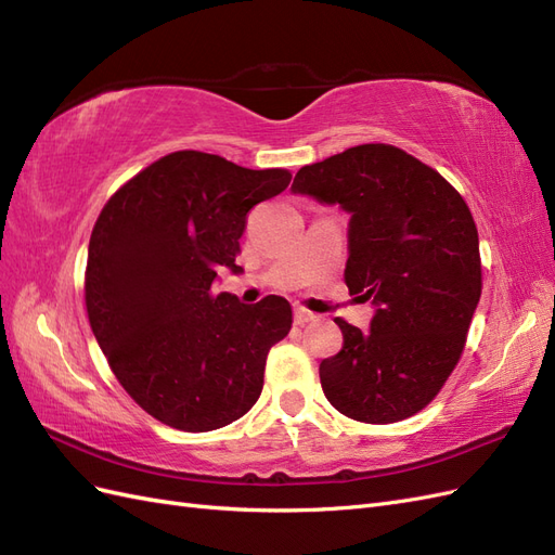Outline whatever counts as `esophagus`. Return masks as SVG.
Segmentation results:
<instances>
[{
  "label": "esophagus",
  "instance_id": "obj_1",
  "mask_svg": "<svg viewBox=\"0 0 555 555\" xmlns=\"http://www.w3.org/2000/svg\"><path fill=\"white\" fill-rule=\"evenodd\" d=\"M314 319H317L314 312H310V310H306V308H294V322H296L298 326H304V324H308V322H314Z\"/></svg>",
  "mask_w": 555,
  "mask_h": 555
}]
</instances>
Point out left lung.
Listing matches in <instances>:
<instances>
[{
  "mask_svg": "<svg viewBox=\"0 0 555 555\" xmlns=\"http://www.w3.org/2000/svg\"><path fill=\"white\" fill-rule=\"evenodd\" d=\"M292 192L351 215L345 282L375 306L365 333L335 319L343 349L319 365L324 396L357 422H402L440 393L463 354L481 296L473 212L438 171L386 143L304 166Z\"/></svg>",
  "mask_w": 555,
  "mask_h": 555,
  "instance_id": "left-lung-1",
  "label": "left lung"
}]
</instances>
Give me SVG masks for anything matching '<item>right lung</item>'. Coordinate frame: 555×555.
<instances>
[{"label":"right lung","mask_w":555,"mask_h":555,"mask_svg":"<svg viewBox=\"0 0 555 555\" xmlns=\"http://www.w3.org/2000/svg\"><path fill=\"white\" fill-rule=\"evenodd\" d=\"M284 169L251 171L178 150L117 190L92 229L86 306L122 389L157 422L206 433L241 418L263 389L268 349L292 328V306H245L215 294L236 263L247 212L287 190Z\"/></svg>","instance_id":"1"}]
</instances>
